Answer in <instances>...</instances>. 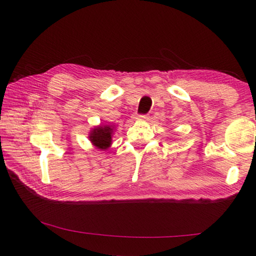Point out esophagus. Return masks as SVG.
<instances>
[{
	"instance_id": "esophagus-1",
	"label": "esophagus",
	"mask_w": 256,
	"mask_h": 256,
	"mask_svg": "<svg viewBox=\"0 0 256 256\" xmlns=\"http://www.w3.org/2000/svg\"><path fill=\"white\" fill-rule=\"evenodd\" d=\"M148 115H136V120H148Z\"/></svg>"
}]
</instances>
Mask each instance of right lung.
I'll list each match as a JSON object with an SVG mask.
<instances>
[{
    "label": "right lung",
    "mask_w": 256,
    "mask_h": 256,
    "mask_svg": "<svg viewBox=\"0 0 256 256\" xmlns=\"http://www.w3.org/2000/svg\"><path fill=\"white\" fill-rule=\"evenodd\" d=\"M112 131H114V128L112 125H99L90 131L89 138L96 148L106 150L112 144Z\"/></svg>",
    "instance_id": "add662e5"
}]
</instances>
